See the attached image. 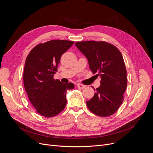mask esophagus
I'll use <instances>...</instances> for the list:
<instances>
[{
	"mask_svg": "<svg viewBox=\"0 0 153 153\" xmlns=\"http://www.w3.org/2000/svg\"><path fill=\"white\" fill-rule=\"evenodd\" d=\"M77 86L78 88H79V89H85V88L86 87L85 85L81 84H77Z\"/></svg>",
	"mask_w": 153,
	"mask_h": 153,
	"instance_id": "esophagus-1",
	"label": "esophagus"
}]
</instances>
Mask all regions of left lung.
<instances>
[{
	"instance_id": "left-lung-1",
	"label": "left lung",
	"mask_w": 153,
	"mask_h": 153,
	"mask_svg": "<svg viewBox=\"0 0 153 153\" xmlns=\"http://www.w3.org/2000/svg\"><path fill=\"white\" fill-rule=\"evenodd\" d=\"M76 47L87 58L90 69L101 78L100 85L94 97L87 101L93 114L109 117L123 103L127 86L126 69L122 53L113 45L105 42H77Z\"/></svg>"
}]
</instances>
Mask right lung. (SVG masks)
I'll list each match as a JSON object with an SVG mask.
<instances>
[{
  "mask_svg": "<svg viewBox=\"0 0 153 153\" xmlns=\"http://www.w3.org/2000/svg\"><path fill=\"white\" fill-rule=\"evenodd\" d=\"M68 40H51L40 43L27 57L23 84L28 97L38 113L45 117L57 115L65 108L68 90L72 83H62L53 79L63 53L74 44Z\"/></svg>",
  "mask_w": 153,
  "mask_h": 153,
  "instance_id": "1",
  "label": "right lung"
}]
</instances>
